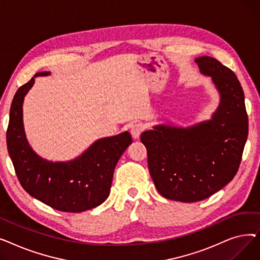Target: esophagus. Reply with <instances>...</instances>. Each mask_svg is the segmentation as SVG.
Returning a JSON list of instances; mask_svg holds the SVG:
<instances>
[{"instance_id": "esophagus-1", "label": "esophagus", "mask_w": 260, "mask_h": 260, "mask_svg": "<svg viewBox=\"0 0 260 260\" xmlns=\"http://www.w3.org/2000/svg\"><path fill=\"white\" fill-rule=\"evenodd\" d=\"M143 131H144V125L142 123H133L131 126V134L134 139H138Z\"/></svg>"}]
</instances>
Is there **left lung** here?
<instances>
[{
    "instance_id": "1",
    "label": "left lung",
    "mask_w": 260,
    "mask_h": 260,
    "mask_svg": "<svg viewBox=\"0 0 260 260\" xmlns=\"http://www.w3.org/2000/svg\"><path fill=\"white\" fill-rule=\"evenodd\" d=\"M195 62L219 94L211 118L186 126L161 123L143 132L140 138L157 190L180 202L207 199L232 181L249 131L244 94L236 75L209 56Z\"/></svg>"
}]
</instances>
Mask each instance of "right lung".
Returning a JSON list of instances; mask_svg holds the SVG:
<instances>
[{
  "label": "right lung",
  "instance_id": "obj_1",
  "mask_svg": "<svg viewBox=\"0 0 260 260\" xmlns=\"http://www.w3.org/2000/svg\"><path fill=\"white\" fill-rule=\"evenodd\" d=\"M21 86L13 97L7 129V148L18 179L31 197L46 206L67 213H82L102 204L111 192L117 163L132 144L128 132L92 142L78 157L67 161H51L39 156L26 138L23 123L25 95L39 76Z\"/></svg>",
  "mask_w": 260,
  "mask_h": 260
}]
</instances>
